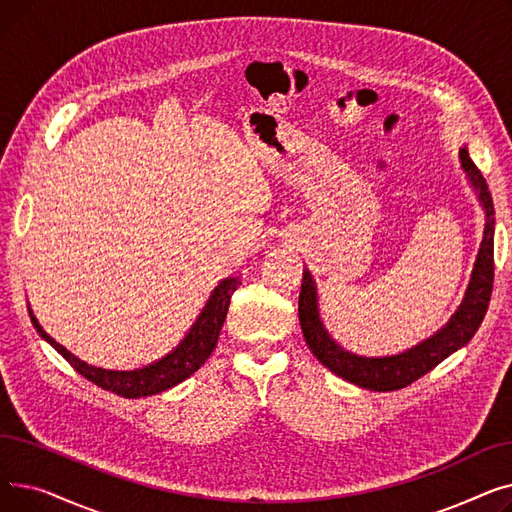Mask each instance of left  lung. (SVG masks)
<instances>
[{"mask_svg": "<svg viewBox=\"0 0 512 512\" xmlns=\"http://www.w3.org/2000/svg\"><path fill=\"white\" fill-rule=\"evenodd\" d=\"M461 166L477 188L479 201L483 203V209H486V230H483L481 249L465 301L459 311L452 315L446 328H442L436 336L427 338L425 342L411 348V351L394 357L367 359L346 353L328 336L324 326H321L313 278L307 270L303 272V286L299 294L301 330L317 361L334 371L338 378L375 392L400 390L419 380L427 371H432L454 351H459L481 326L483 315H486L490 305L494 284V205L486 178L481 176L479 168L471 161L467 149H461Z\"/></svg>", "mask_w": 512, "mask_h": 512, "instance_id": "obj_1", "label": "left lung"}]
</instances>
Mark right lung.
Here are the masks:
<instances>
[{
	"label": "right lung",
	"instance_id": "obj_1",
	"mask_svg": "<svg viewBox=\"0 0 512 512\" xmlns=\"http://www.w3.org/2000/svg\"><path fill=\"white\" fill-rule=\"evenodd\" d=\"M242 278H226L218 284L211 292V297L195 321V326L191 332L186 334V338L176 346V351H172L168 357L161 361H155L153 365H147L143 369H134V371H107L99 369L93 365H87L85 361L76 359L72 353H68L62 344L53 340L43 328L39 326V321L35 319L33 311L31 319L33 326L37 328L39 336H43L56 351L80 373L83 378L93 382L95 386L110 390L114 394H120L124 398H141V396H151L164 392L180 382H184L207 361V357L213 353L215 344H218L220 330L224 326V319L230 307V299L234 290L240 286Z\"/></svg>",
	"mask_w": 512,
	"mask_h": 512
}]
</instances>
